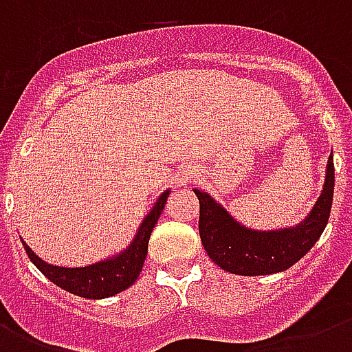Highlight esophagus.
Listing matches in <instances>:
<instances>
[{
	"instance_id": "1",
	"label": "esophagus",
	"mask_w": 352,
	"mask_h": 352,
	"mask_svg": "<svg viewBox=\"0 0 352 352\" xmlns=\"http://www.w3.org/2000/svg\"><path fill=\"white\" fill-rule=\"evenodd\" d=\"M190 179H192L190 171H182L181 175H179V184H181V186H186L188 182H190Z\"/></svg>"
}]
</instances>
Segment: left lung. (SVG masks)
<instances>
[{
  "label": "left lung",
  "mask_w": 352,
  "mask_h": 352,
  "mask_svg": "<svg viewBox=\"0 0 352 352\" xmlns=\"http://www.w3.org/2000/svg\"><path fill=\"white\" fill-rule=\"evenodd\" d=\"M199 199V235L210 259L237 276H268L298 263L327 226L334 193V162L329 157L325 184L300 225L279 230H252L235 221L212 195L193 190Z\"/></svg>",
  "instance_id": "1"
}]
</instances>
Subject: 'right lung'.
Returning a JSON list of instances; mask_svg holds the SVG:
<instances>
[{
    "mask_svg": "<svg viewBox=\"0 0 352 352\" xmlns=\"http://www.w3.org/2000/svg\"><path fill=\"white\" fill-rule=\"evenodd\" d=\"M170 197V190H166L155 206L148 212L144 221L138 226L137 235L133 237L131 245L126 250L118 252L117 256L107 257L104 261L93 263L89 267H56L51 263H45L43 259L36 256L29 246L23 243V248L27 252L29 259L36 265V268L45 276L49 281L58 285L60 289L67 290L71 294L87 298V300H104L109 296H115L127 287H131L137 281L138 274L142 270L144 259L148 256L149 235L153 232L157 221H159L164 204Z\"/></svg>",
    "mask_w": 352,
    "mask_h": 352,
    "instance_id": "obj_1",
    "label": "right lung"
}]
</instances>
